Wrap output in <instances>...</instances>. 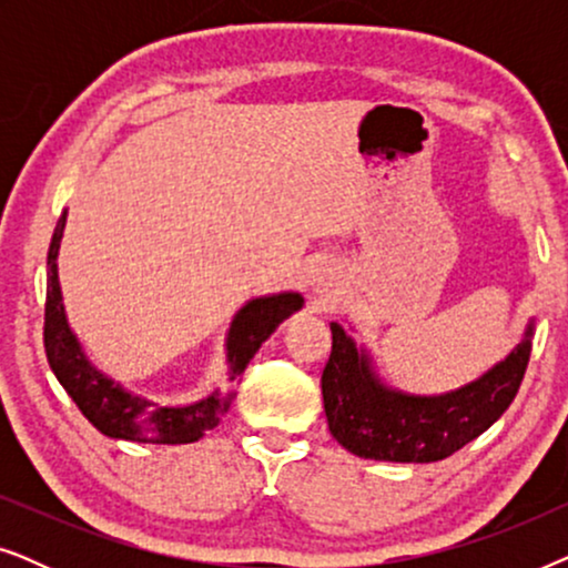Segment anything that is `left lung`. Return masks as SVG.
<instances>
[{
    "label": "left lung",
    "mask_w": 568,
    "mask_h": 568,
    "mask_svg": "<svg viewBox=\"0 0 568 568\" xmlns=\"http://www.w3.org/2000/svg\"><path fill=\"white\" fill-rule=\"evenodd\" d=\"M535 321L511 352L473 383L442 395L385 385L364 346L331 323L333 348L323 369L325 418L333 439L364 460L437 463L484 434L515 400L532 352Z\"/></svg>",
    "instance_id": "8db88e82"
}]
</instances>
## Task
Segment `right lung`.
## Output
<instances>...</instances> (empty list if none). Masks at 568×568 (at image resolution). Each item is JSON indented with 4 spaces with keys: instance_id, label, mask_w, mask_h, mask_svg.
Instances as JSON below:
<instances>
[{
    "instance_id": "obj_1",
    "label": "right lung",
    "mask_w": 568,
    "mask_h": 568,
    "mask_svg": "<svg viewBox=\"0 0 568 568\" xmlns=\"http://www.w3.org/2000/svg\"><path fill=\"white\" fill-rule=\"evenodd\" d=\"M67 209L59 216L49 247V284H45V325L43 344L45 356L61 387L69 393L84 418L100 434L111 439L150 442V445H189L204 437V432L214 429L224 410L235 398V385L243 377L247 362L253 359L263 341L282 325L286 317L305 305L300 292H278L266 297L247 300L232 317L227 331V390H214L206 398L189 406H162L142 395L131 393L82 352L80 338L69 328L64 300L59 284V245L64 237Z\"/></svg>"
}]
</instances>
